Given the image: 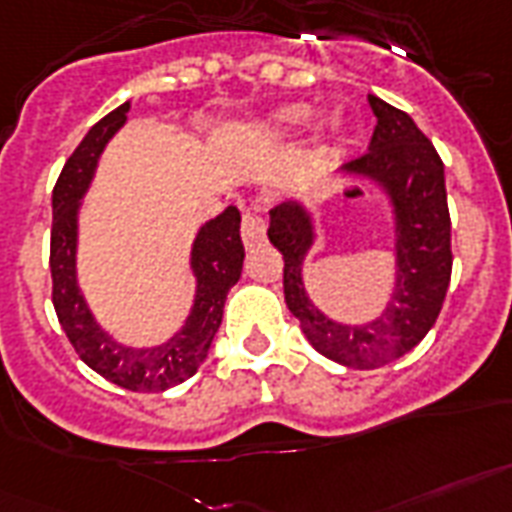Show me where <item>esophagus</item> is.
<instances>
[{
	"label": "esophagus",
	"instance_id": "34e87169",
	"mask_svg": "<svg viewBox=\"0 0 512 512\" xmlns=\"http://www.w3.org/2000/svg\"><path fill=\"white\" fill-rule=\"evenodd\" d=\"M240 232H243V243L248 248H253V245L264 243V237H267V221L261 219L259 213H243V227H240Z\"/></svg>",
	"mask_w": 512,
	"mask_h": 512
}]
</instances>
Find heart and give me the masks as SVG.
Wrapping results in <instances>:
<instances>
[{"label": "heart", "instance_id": "obj_1", "mask_svg": "<svg viewBox=\"0 0 512 512\" xmlns=\"http://www.w3.org/2000/svg\"><path fill=\"white\" fill-rule=\"evenodd\" d=\"M310 117H312L310 106L291 104V106H285V109H280V112L269 114L267 122H264L259 130L269 138L293 136V133H299V130L310 122ZM339 130H342L339 117H328V120H323V125H320L318 130L320 146H323V149H331V146L336 144V138H339Z\"/></svg>", "mask_w": 512, "mask_h": 512}]
</instances>
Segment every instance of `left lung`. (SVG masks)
I'll use <instances>...</instances> for the list:
<instances>
[{
    "label": "left lung",
    "mask_w": 512,
    "mask_h": 512,
    "mask_svg": "<svg viewBox=\"0 0 512 512\" xmlns=\"http://www.w3.org/2000/svg\"><path fill=\"white\" fill-rule=\"evenodd\" d=\"M376 128L368 152L344 165L350 176L384 186L395 208V267L390 304L371 323H336L304 291L301 264L315 229L301 202L269 211V243L283 253L285 304L320 355L347 368H379L414 350L441 315L451 280V219L443 162L406 112L368 95Z\"/></svg>",
    "instance_id": "left-lung-1"
}]
</instances>
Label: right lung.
<instances>
[{
    "label": "right lung",
    "instance_id": "obj_1",
    "mask_svg": "<svg viewBox=\"0 0 512 512\" xmlns=\"http://www.w3.org/2000/svg\"><path fill=\"white\" fill-rule=\"evenodd\" d=\"M130 104L117 106L87 130L74 149L53 189V232H50V272L53 307L58 323L77 355L117 387L133 392H162L176 387L200 368L224 318L229 288L240 280L245 248L240 240V211L229 205L197 232L192 245V272L197 277L194 307L184 328L157 347H125L95 323L77 285V216L79 200L93 181L98 157L109 138L125 125Z\"/></svg>",
    "mask_w": 512,
    "mask_h": 512
}]
</instances>
